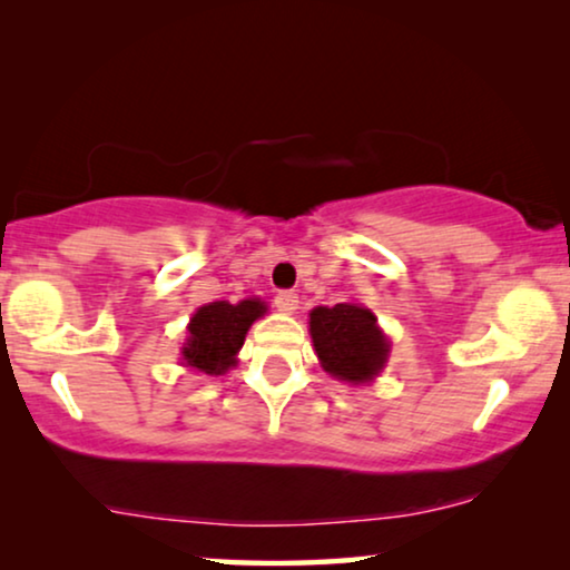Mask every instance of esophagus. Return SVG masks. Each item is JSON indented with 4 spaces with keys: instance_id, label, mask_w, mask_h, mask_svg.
Masks as SVG:
<instances>
[{
    "instance_id": "esophagus-1",
    "label": "esophagus",
    "mask_w": 570,
    "mask_h": 570,
    "mask_svg": "<svg viewBox=\"0 0 570 570\" xmlns=\"http://www.w3.org/2000/svg\"><path fill=\"white\" fill-rule=\"evenodd\" d=\"M275 308L279 314H295V308H298V295L295 293H277L275 295Z\"/></svg>"
}]
</instances>
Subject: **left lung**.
Instances as JSON below:
<instances>
[{"instance_id":"8db88e82","label":"left lung","mask_w":570,"mask_h":570,"mask_svg":"<svg viewBox=\"0 0 570 570\" xmlns=\"http://www.w3.org/2000/svg\"><path fill=\"white\" fill-rule=\"evenodd\" d=\"M311 340L322 368L347 384H368L384 368L389 340L361 303L316 306L308 314Z\"/></svg>"}]
</instances>
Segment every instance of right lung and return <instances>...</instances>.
Returning <instances> with one entry per match:
<instances>
[{"label":"right lung","mask_w":570,"mask_h":570,"mask_svg":"<svg viewBox=\"0 0 570 570\" xmlns=\"http://www.w3.org/2000/svg\"><path fill=\"white\" fill-rule=\"evenodd\" d=\"M267 314V303L259 298H246L240 303L215 301L197 308L191 316L189 340L181 347V361L186 368L202 371L207 376H220L236 365L238 350L244 347L246 332L256 318Z\"/></svg>","instance_id":"right-lung-1"}]
</instances>
